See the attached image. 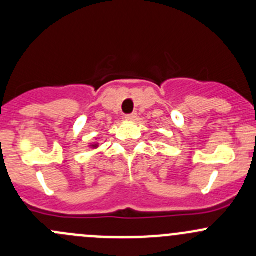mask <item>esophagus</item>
I'll list each match as a JSON object with an SVG mask.
<instances>
[{
  "label": "esophagus",
  "mask_w": 256,
  "mask_h": 256,
  "mask_svg": "<svg viewBox=\"0 0 256 256\" xmlns=\"http://www.w3.org/2000/svg\"><path fill=\"white\" fill-rule=\"evenodd\" d=\"M136 118H138V115H136L135 112H132V114H128V115L125 116L126 120H128V121H134V120H136Z\"/></svg>",
  "instance_id": "1"
}]
</instances>
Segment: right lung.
I'll use <instances>...</instances> for the list:
<instances>
[{
    "mask_svg": "<svg viewBox=\"0 0 256 256\" xmlns=\"http://www.w3.org/2000/svg\"><path fill=\"white\" fill-rule=\"evenodd\" d=\"M92 147H96V146H98V144H92Z\"/></svg>",
    "mask_w": 256,
    "mask_h": 256,
    "instance_id": "right-lung-1",
    "label": "right lung"
}]
</instances>
